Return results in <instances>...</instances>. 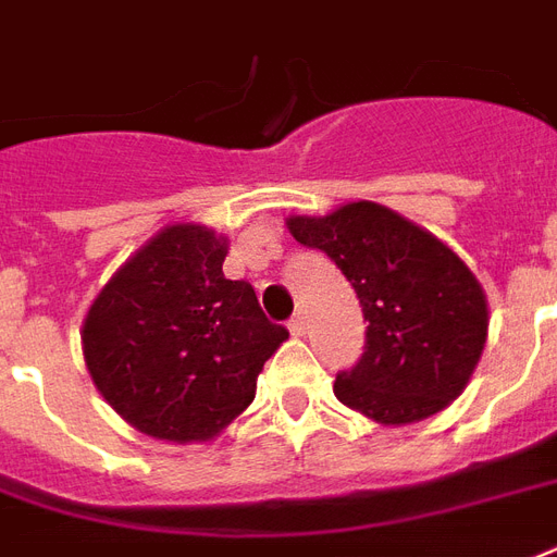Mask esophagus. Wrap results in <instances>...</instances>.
<instances>
[{
  "label": "esophagus",
  "mask_w": 557,
  "mask_h": 557,
  "mask_svg": "<svg viewBox=\"0 0 557 557\" xmlns=\"http://www.w3.org/2000/svg\"><path fill=\"white\" fill-rule=\"evenodd\" d=\"M287 329H290V334H294V337H302V334H305V313L302 311L294 313V317H290V323H287Z\"/></svg>",
  "instance_id": "obj_1"
}]
</instances>
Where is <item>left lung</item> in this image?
I'll use <instances>...</instances> for the list:
<instances>
[{"label": "left lung", "instance_id": "8db88e82", "mask_svg": "<svg viewBox=\"0 0 557 557\" xmlns=\"http://www.w3.org/2000/svg\"><path fill=\"white\" fill-rule=\"evenodd\" d=\"M287 228L329 255L361 302V361L334 382L343 405L382 425H405L461 396L487 341V299L449 246L375 202L290 216Z\"/></svg>", "mask_w": 557, "mask_h": 557}]
</instances>
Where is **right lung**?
I'll return each mask as SVG.
<instances>
[{
    "label": "right lung",
    "instance_id": "right-lung-1",
    "mask_svg": "<svg viewBox=\"0 0 557 557\" xmlns=\"http://www.w3.org/2000/svg\"><path fill=\"white\" fill-rule=\"evenodd\" d=\"M228 240L166 225L111 275L85 317L96 391L154 441L202 443L255 399L263 361L287 341L249 282L223 275Z\"/></svg>",
    "mask_w": 557,
    "mask_h": 557
}]
</instances>
